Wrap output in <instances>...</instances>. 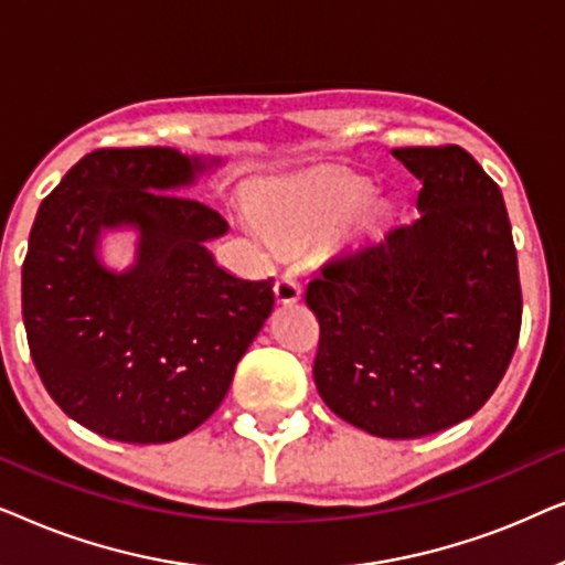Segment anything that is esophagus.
I'll return each instance as SVG.
<instances>
[{"label": "esophagus", "instance_id": "esophagus-1", "mask_svg": "<svg viewBox=\"0 0 565 565\" xmlns=\"http://www.w3.org/2000/svg\"><path fill=\"white\" fill-rule=\"evenodd\" d=\"M275 298L280 300V303H296L300 298V285L292 275H280L275 282Z\"/></svg>", "mask_w": 565, "mask_h": 565}]
</instances>
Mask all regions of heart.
<instances>
[{"mask_svg":"<svg viewBox=\"0 0 565 565\" xmlns=\"http://www.w3.org/2000/svg\"><path fill=\"white\" fill-rule=\"evenodd\" d=\"M373 184L344 169H323L275 184L257 203L254 221L277 244H298L329 231H360L373 218Z\"/></svg>","mask_w":565,"mask_h":565,"instance_id":"obj_1","label":"heart"}]
</instances>
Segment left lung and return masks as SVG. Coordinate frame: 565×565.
Returning a JSON list of instances; mask_svg holds the SVG:
<instances>
[{
	"mask_svg": "<svg viewBox=\"0 0 565 565\" xmlns=\"http://www.w3.org/2000/svg\"><path fill=\"white\" fill-rule=\"evenodd\" d=\"M422 182L414 223L344 252L308 282L313 381L375 437L435 435L481 408L512 360L522 290L499 184L460 146L393 149Z\"/></svg>",
	"mask_w": 565,
	"mask_h": 565,
	"instance_id": "8db88e82",
	"label": "left lung"
}]
</instances>
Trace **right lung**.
Returning a JSON list of instances; mask_svg holds the SVG:
<instances>
[{
  "instance_id": "right-lung-1",
  "label": "right lung",
  "mask_w": 565,
  "mask_h": 565,
  "mask_svg": "<svg viewBox=\"0 0 565 565\" xmlns=\"http://www.w3.org/2000/svg\"><path fill=\"white\" fill-rule=\"evenodd\" d=\"M218 159L164 146L97 149L41 203L22 262V321L45 391L66 416L130 445L172 443L221 406L275 306L273 277L242 280L205 242L228 231L177 195ZM139 231L137 262L96 259L105 227Z\"/></svg>"
}]
</instances>
